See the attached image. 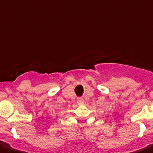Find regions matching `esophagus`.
Instances as JSON below:
<instances>
[{"label":"esophagus","mask_w":153,"mask_h":153,"mask_svg":"<svg viewBox=\"0 0 153 153\" xmlns=\"http://www.w3.org/2000/svg\"><path fill=\"white\" fill-rule=\"evenodd\" d=\"M77 103L78 104H83V99L82 98V97H79V98H77Z\"/></svg>","instance_id":"esophagus-1"}]
</instances>
